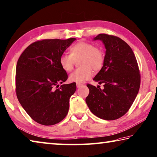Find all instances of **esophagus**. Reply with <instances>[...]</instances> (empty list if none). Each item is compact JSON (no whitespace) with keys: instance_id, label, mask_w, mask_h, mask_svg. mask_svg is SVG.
<instances>
[{"instance_id":"1","label":"esophagus","mask_w":157,"mask_h":157,"mask_svg":"<svg viewBox=\"0 0 157 157\" xmlns=\"http://www.w3.org/2000/svg\"><path fill=\"white\" fill-rule=\"evenodd\" d=\"M76 86H77V87H78V88H79V87H81V86H83V84H80V83H77Z\"/></svg>"}]
</instances>
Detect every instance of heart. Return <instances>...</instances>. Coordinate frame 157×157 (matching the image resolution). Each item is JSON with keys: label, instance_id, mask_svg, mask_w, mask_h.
I'll return each instance as SVG.
<instances>
[{"label": "heart", "instance_id": "b5f03b06", "mask_svg": "<svg viewBox=\"0 0 157 157\" xmlns=\"http://www.w3.org/2000/svg\"><path fill=\"white\" fill-rule=\"evenodd\" d=\"M70 55L63 54L59 58V64L66 72L73 70L75 62H79L80 69L75 70L69 75V81L83 83L93 75L92 69L100 70L104 65L105 56L101 48L87 42H79L70 48Z\"/></svg>", "mask_w": 157, "mask_h": 157}]
</instances>
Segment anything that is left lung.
I'll use <instances>...</instances> for the list:
<instances>
[{
  "label": "left lung",
  "instance_id": "left-lung-1",
  "mask_svg": "<svg viewBox=\"0 0 157 157\" xmlns=\"http://www.w3.org/2000/svg\"><path fill=\"white\" fill-rule=\"evenodd\" d=\"M97 40L102 41L106 50L103 67L93 80L104 83V88L87 84L89 94L86 102L98 117L115 120L132 106L140 87L141 75L135 54L126 42L105 33L99 34L93 40Z\"/></svg>",
  "mask_w": 157,
  "mask_h": 157
}]
</instances>
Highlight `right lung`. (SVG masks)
Wrapping results in <instances>:
<instances>
[{
  "label": "right lung",
  "mask_w": 157,
  "mask_h": 157,
  "mask_svg": "<svg viewBox=\"0 0 157 157\" xmlns=\"http://www.w3.org/2000/svg\"><path fill=\"white\" fill-rule=\"evenodd\" d=\"M76 38L45 39L28 46L17 62L16 91L20 104L31 118L40 124L51 126L67 116L69 99L76 90L75 82L67 80L59 58Z\"/></svg>",
  "instance_id": "1"
}]
</instances>
